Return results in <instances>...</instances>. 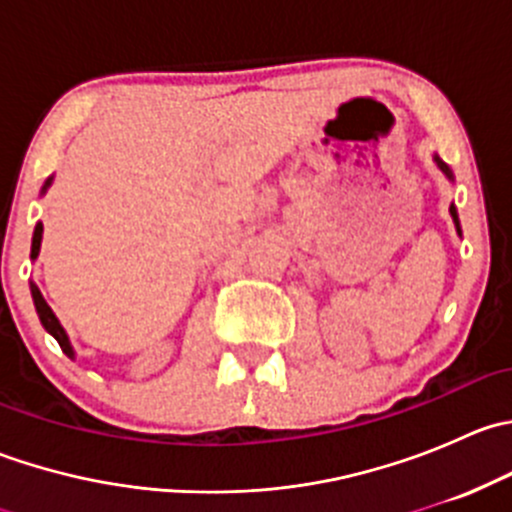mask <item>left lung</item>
<instances>
[{"label":"left lung","mask_w":512,"mask_h":512,"mask_svg":"<svg viewBox=\"0 0 512 512\" xmlns=\"http://www.w3.org/2000/svg\"><path fill=\"white\" fill-rule=\"evenodd\" d=\"M433 160H436L438 170H441V173H443V175H446V178H448V180H453V170H451V168H448V165H446V163H443V160H441V158H438V156H433ZM448 213H451V218H453V225H456V232H458V235H461V220H458V210H456V205H453V203H451V208H448Z\"/></svg>","instance_id":"8db88e82"}]
</instances>
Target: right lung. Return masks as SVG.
I'll return each mask as SVG.
<instances>
[{"label": "right lung", "instance_id": "1", "mask_svg": "<svg viewBox=\"0 0 512 512\" xmlns=\"http://www.w3.org/2000/svg\"><path fill=\"white\" fill-rule=\"evenodd\" d=\"M51 180H54V175H51V178H46V183L41 185V195H44L46 190H49ZM41 235H44V225L36 223V227H34V237H32V260H36V257H39V250H41ZM29 287H32V299H34L36 314H39L41 327H44L46 332H49L51 337H54L56 342H59L61 352H64L66 356H69V359H76L74 347H71V342H69V334H66V329L61 327V322H59V319H56L54 309H51L49 304H46V299H44V294H41V289L36 287L34 282H29Z\"/></svg>", "mask_w": 512, "mask_h": 512}]
</instances>
